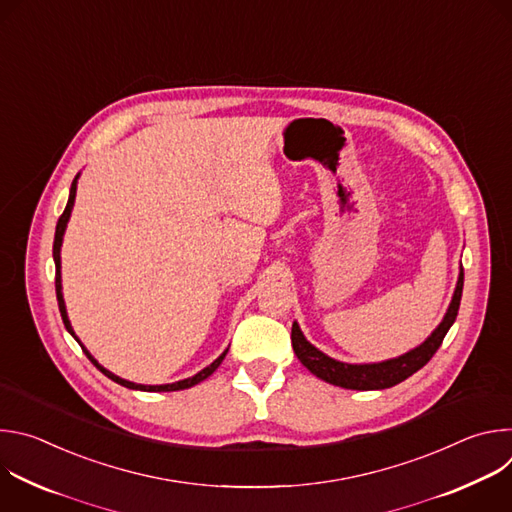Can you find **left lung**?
<instances>
[{"mask_svg":"<svg viewBox=\"0 0 512 512\" xmlns=\"http://www.w3.org/2000/svg\"><path fill=\"white\" fill-rule=\"evenodd\" d=\"M462 287H464V271L460 269L454 298H452V304H450L442 324L431 332V336L423 344L405 352L403 356L383 360V362H373V364L340 362V360L326 356L316 346H312L306 340V336L302 334L298 322H294V326H291V346H294V352L304 367L312 375H316L318 379H322L330 385L354 389V391H373V389L395 387L401 381L409 379L413 373H417L421 367H425L429 358L437 352V348L442 346L448 330L456 322V316L460 310V300H462Z\"/></svg>","mask_w":512,"mask_h":512,"instance_id":"left-lung-1","label":"left lung"}]
</instances>
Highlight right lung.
<instances>
[{"mask_svg":"<svg viewBox=\"0 0 512 512\" xmlns=\"http://www.w3.org/2000/svg\"><path fill=\"white\" fill-rule=\"evenodd\" d=\"M77 180H79V174H77V178L72 180V186H70V194H68V202H66V208H64V212L60 214V218H58V223H56V233H54V245H52V257H54V265H56V281H54V285H56V300H58V310H60V316H62V322H64V326H66V330L77 338V334L72 332V326H70V322H68V316H66V306H64V298H62V279H60V247H62V237H64V231H66V223H68V218H70V212H72V204H75V196H77ZM77 342L81 344V340L77 338ZM81 348H83V352L87 354V358L95 364V367L105 375V377H109L111 381H115V383H119V385H123V387H127V389H137V391H148V393H166V391H180V389H190V387H194V385H198L200 381H204V379H208L218 367H221V362H223V358L227 356V352H229V348L218 356L212 364H208L206 369H202L200 373H196L194 377H190V379H184V381H178V383H170V385H137V383H131V381H125V379H121V377H117V375H113V373H109L107 369H103L101 364L91 356V352L81 344Z\"/></svg>","mask_w":512,"mask_h":512,"instance_id":"obj_1","label":"right lung"}]
</instances>
